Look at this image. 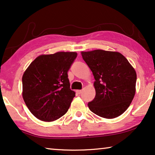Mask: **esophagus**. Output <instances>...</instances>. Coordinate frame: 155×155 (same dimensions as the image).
<instances>
[{"label": "esophagus", "mask_w": 155, "mask_h": 155, "mask_svg": "<svg viewBox=\"0 0 155 155\" xmlns=\"http://www.w3.org/2000/svg\"><path fill=\"white\" fill-rule=\"evenodd\" d=\"M76 92H77V94H80L82 92V91H81V90H77V91H76Z\"/></svg>", "instance_id": "1"}]
</instances>
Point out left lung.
<instances>
[{"label": "left lung", "mask_w": 155, "mask_h": 155, "mask_svg": "<svg viewBox=\"0 0 155 155\" xmlns=\"http://www.w3.org/2000/svg\"><path fill=\"white\" fill-rule=\"evenodd\" d=\"M95 81V97L87 106L92 113L115 118L127 109L136 93L137 72L127 59L117 51L100 49L81 51Z\"/></svg>", "instance_id": "obj_1"}]
</instances>
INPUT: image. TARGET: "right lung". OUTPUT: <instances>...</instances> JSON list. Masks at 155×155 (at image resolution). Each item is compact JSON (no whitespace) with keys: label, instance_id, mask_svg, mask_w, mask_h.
<instances>
[{"label":"right lung","instance_id":"obj_1","mask_svg":"<svg viewBox=\"0 0 155 155\" xmlns=\"http://www.w3.org/2000/svg\"><path fill=\"white\" fill-rule=\"evenodd\" d=\"M76 52H57L37 57L22 77V96L30 111L41 121L56 120L68 112L75 92L68 71Z\"/></svg>","mask_w":155,"mask_h":155}]
</instances>
